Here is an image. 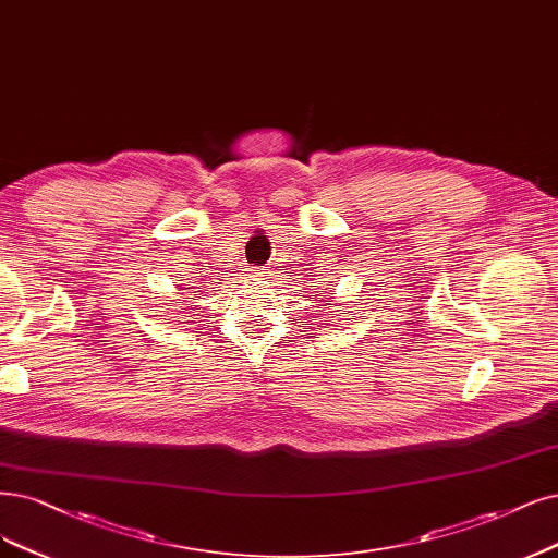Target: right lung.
<instances>
[{
    "instance_id": "right-lung-1",
    "label": "right lung",
    "mask_w": 558,
    "mask_h": 558,
    "mask_svg": "<svg viewBox=\"0 0 558 558\" xmlns=\"http://www.w3.org/2000/svg\"><path fill=\"white\" fill-rule=\"evenodd\" d=\"M185 311H191V307H185V305H181V307H179V311H177V315L185 317Z\"/></svg>"
}]
</instances>
